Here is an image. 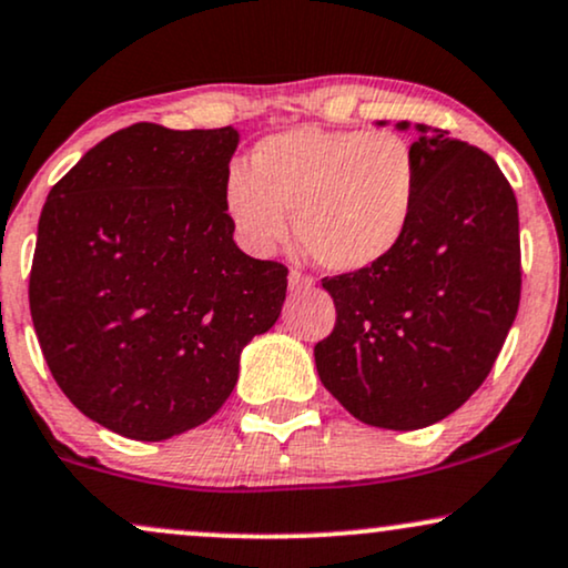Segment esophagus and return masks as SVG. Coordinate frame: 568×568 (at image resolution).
<instances>
[{"instance_id": "obj_1", "label": "esophagus", "mask_w": 568, "mask_h": 568, "mask_svg": "<svg viewBox=\"0 0 568 568\" xmlns=\"http://www.w3.org/2000/svg\"><path fill=\"white\" fill-rule=\"evenodd\" d=\"M288 285H291V291H310L312 285H314V277L312 275H304L302 270H291Z\"/></svg>"}]
</instances>
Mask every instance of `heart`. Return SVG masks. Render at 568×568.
Returning a JSON list of instances; mask_svg holds the SVG:
<instances>
[{"label":"heart","instance_id":"1","mask_svg":"<svg viewBox=\"0 0 568 568\" xmlns=\"http://www.w3.org/2000/svg\"><path fill=\"white\" fill-rule=\"evenodd\" d=\"M418 159L405 136L296 126L264 136L248 169L232 166L224 211L251 254L288 241L336 275L371 270L399 248L418 206Z\"/></svg>","mask_w":568,"mask_h":568}]
</instances>
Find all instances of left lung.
<instances>
[{"label":"left lung","instance_id":"left-lung-1","mask_svg":"<svg viewBox=\"0 0 568 568\" xmlns=\"http://www.w3.org/2000/svg\"><path fill=\"white\" fill-rule=\"evenodd\" d=\"M415 129L413 224L381 264L323 280L336 327L314 346L327 392L392 432L447 418L484 384L521 298L514 187L484 150Z\"/></svg>","mask_w":568,"mask_h":568}]
</instances>
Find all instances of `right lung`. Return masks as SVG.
Masks as SVG:
<instances>
[{
    "label": "right lung",
    "mask_w": 568,
    "mask_h": 568,
    "mask_svg": "<svg viewBox=\"0 0 568 568\" xmlns=\"http://www.w3.org/2000/svg\"><path fill=\"white\" fill-rule=\"evenodd\" d=\"M237 129L134 124L47 195L29 302L52 378L87 418L140 442L206 423L241 352L277 323L288 266L232 241Z\"/></svg>",
    "instance_id": "1"
}]
</instances>
